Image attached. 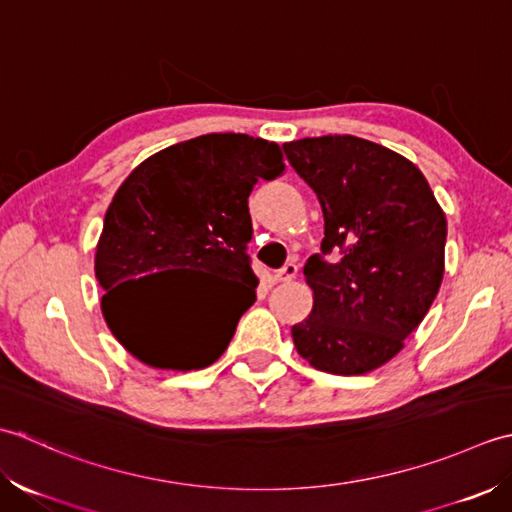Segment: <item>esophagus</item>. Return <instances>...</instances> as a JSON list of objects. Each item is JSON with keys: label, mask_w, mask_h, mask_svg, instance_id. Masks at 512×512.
Wrapping results in <instances>:
<instances>
[{"label": "esophagus", "mask_w": 512, "mask_h": 512, "mask_svg": "<svg viewBox=\"0 0 512 512\" xmlns=\"http://www.w3.org/2000/svg\"><path fill=\"white\" fill-rule=\"evenodd\" d=\"M296 274H298V265L287 263L285 267H280L274 274V283H289V280L296 278Z\"/></svg>", "instance_id": "esophagus-1"}]
</instances>
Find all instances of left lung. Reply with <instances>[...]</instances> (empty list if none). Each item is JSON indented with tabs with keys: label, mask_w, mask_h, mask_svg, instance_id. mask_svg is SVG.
I'll list each match as a JSON object with an SVG mask.
<instances>
[{
	"label": "left lung",
	"mask_w": 512,
	"mask_h": 512,
	"mask_svg": "<svg viewBox=\"0 0 512 512\" xmlns=\"http://www.w3.org/2000/svg\"><path fill=\"white\" fill-rule=\"evenodd\" d=\"M283 150L325 216L320 254L305 265L314 309L291 327L296 349L327 373L378 369L440 291L446 216L424 174L378 143L329 134Z\"/></svg>",
	"instance_id": "left-lung-1"
}]
</instances>
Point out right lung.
Masks as SVG:
<instances>
[{
  "label": "right lung",
  "mask_w": 512,
  "mask_h": 512,
  "mask_svg": "<svg viewBox=\"0 0 512 512\" xmlns=\"http://www.w3.org/2000/svg\"><path fill=\"white\" fill-rule=\"evenodd\" d=\"M283 170L276 143L229 132L170 145L123 181L103 218L95 274L106 289L103 318L134 358L172 371L221 358L256 300L247 198L258 179L271 181ZM170 270L236 284L244 298L176 310L151 289Z\"/></svg>",
  "instance_id": "1"
}]
</instances>
